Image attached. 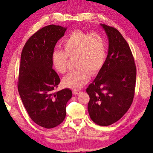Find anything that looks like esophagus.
Instances as JSON below:
<instances>
[{"label":"esophagus","mask_w":153,"mask_h":153,"mask_svg":"<svg viewBox=\"0 0 153 153\" xmlns=\"http://www.w3.org/2000/svg\"><path fill=\"white\" fill-rule=\"evenodd\" d=\"M80 92H80L79 90H73V94H75V95L79 94Z\"/></svg>","instance_id":"34e87169"}]
</instances>
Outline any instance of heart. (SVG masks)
I'll return each mask as SVG.
<instances>
[{"mask_svg":"<svg viewBox=\"0 0 153 153\" xmlns=\"http://www.w3.org/2000/svg\"><path fill=\"white\" fill-rule=\"evenodd\" d=\"M64 51L55 50L51 55L55 70L65 73L69 56H77L78 69L72 71L63 79L65 86L79 89L89 81L90 73L97 74L101 70L107 59V46L105 38L98 33H86L82 30L71 32L62 42Z\"/></svg>","mask_w":153,"mask_h":153,"instance_id":"b5f03b06","label":"heart"}]
</instances>
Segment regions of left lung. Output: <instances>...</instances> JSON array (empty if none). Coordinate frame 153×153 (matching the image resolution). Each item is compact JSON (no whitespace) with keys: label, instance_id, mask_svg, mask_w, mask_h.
<instances>
[{"label":"left lung","instance_id":"8db88e82","mask_svg":"<svg viewBox=\"0 0 153 153\" xmlns=\"http://www.w3.org/2000/svg\"><path fill=\"white\" fill-rule=\"evenodd\" d=\"M108 39L105 63L87 88L88 110L91 120L99 126L111 125L125 115L132 103L136 68L128 42L119 31L100 24Z\"/></svg>","mask_w":153,"mask_h":153}]
</instances>
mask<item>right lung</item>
<instances>
[{"label":"right lung","instance_id":"1","mask_svg":"<svg viewBox=\"0 0 153 153\" xmlns=\"http://www.w3.org/2000/svg\"><path fill=\"white\" fill-rule=\"evenodd\" d=\"M67 27L50 25L36 32L25 44L21 55L18 91L32 120L53 128L63 122L66 105L72 97L68 88L56 92L60 78L53 69L51 55Z\"/></svg>","mask_w":153,"mask_h":153}]
</instances>
